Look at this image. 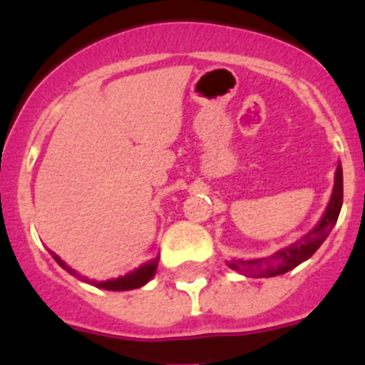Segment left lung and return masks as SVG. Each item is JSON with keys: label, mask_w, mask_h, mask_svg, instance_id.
<instances>
[{"label": "left lung", "mask_w": 365, "mask_h": 365, "mask_svg": "<svg viewBox=\"0 0 365 365\" xmlns=\"http://www.w3.org/2000/svg\"><path fill=\"white\" fill-rule=\"evenodd\" d=\"M341 201H344V177H341V164H338L336 173H334L333 195H331L327 210H325L320 222L307 235H303L302 240L282 248V250H278V252L269 257L247 261L232 259L228 261V267L232 270L245 274V276H250V278H272V276L289 272L294 267H298L299 263L309 259L320 248V245L327 240L329 232L333 230L334 222L340 215Z\"/></svg>", "instance_id": "left-lung-1"}]
</instances>
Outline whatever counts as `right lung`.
<instances>
[{
  "instance_id": "obj_1",
  "label": "right lung",
  "mask_w": 365,
  "mask_h": 365,
  "mask_svg": "<svg viewBox=\"0 0 365 365\" xmlns=\"http://www.w3.org/2000/svg\"><path fill=\"white\" fill-rule=\"evenodd\" d=\"M51 254H53V257L56 259V263L62 267L63 270H67V272L73 274V276H76V278L82 279V282H89L87 278L80 276L76 270L71 269L66 261L60 259L56 254L54 252H51ZM157 265H159V256L155 257V259L148 261V263H144V265H140L137 270H133V272L125 274V276H120V278L108 279V282H89V283H93V285L98 287V289H106V291H131V289H138V287L146 285V283L153 278L155 272H157Z\"/></svg>"
}]
</instances>
